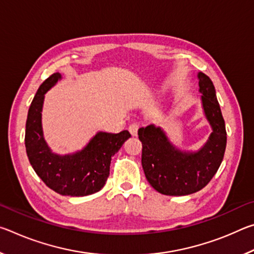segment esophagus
<instances>
[{"mask_svg":"<svg viewBox=\"0 0 254 254\" xmlns=\"http://www.w3.org/2000/svg\"><path fill=\"white\" fill-rule=\"evenodd\" d=\"M137 130H139V124L137 123H132L130 124V127H128V131H130L133 136H135L137 134Z\"/></svg>","mask_w":254,"mask_h":254,"instance_id":"34e87169","label":"esophagus"}]
</instances>
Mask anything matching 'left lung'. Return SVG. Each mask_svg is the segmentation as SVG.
Returning <instances> with one entry per match:
<instances>
[{"label": "left lung", "instance_id": "obj_1", "mask_svg": "<svg viewBox=\"0 0 254 254\" xmlns=\"http://www.w3.org/2000/svg\"><path fill=\"white\" fill-rule=\"evenodd\" d=\"M205 118L212 127L206 143L197 151L180 150L170 142L162 127L154 124L137 131L142 142L145 178L158 192L185 196L203 189L220 168L226 148V130L216 92L208 76L198 72Z\"/></svg>", "mask_w": 254, "mask_h": 254}]
</instances>
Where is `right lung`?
<instances>
[{"mask_svg": "<svg viewBox=\"0 0 254 254\" xmlns=\"http://www.w3.org/2000/svg\"><path fill=\"white\" fill-rule=\"evenodd\" d=\"M62 79L53 74L40 85L28 112L25 123V150L33 170L50 189L64 196H87L104 187L110 175L112 157L131 136L120 133L97 132L79 151L60 156L51 151L42 131L41 112L45 94Z\"/></svg>", "mask_w": 254, "mask_h": 254, "instance_id": "obj_1", "label": "right lung"}]
</instances>
